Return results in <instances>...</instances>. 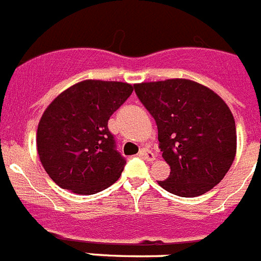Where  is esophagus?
Here are the masks:
<instances>
[{"label": "esophagus", "instance_id": "esophagus-1", "mask_svg": "<svg viewBox=\"0 0 261 261\" xmlns=\"http://www.w3.org/2000/svg\"><path fill=\"white\" fill-rule=\"evenodd\" d=\"M140 156H141L142 159H145V161H154V159H155V155H154L149 149H146V147H144V149L140 150Z\"/></svg>", "mask_w": 261, "mask_h": 261}]
</instances>
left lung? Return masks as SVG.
<instances>
[{"label":"left lung","instance_id":"obj_1","mask_svg":"<svg viewBox=\"0 0 261 261\" xmlns=\"http://www.w3.org/2000/svg\"><path fill=\"white\" fill-rule=\"evenodd\" d=\"M136 94L158 126L170 175L158 181L181 197L204 195L220 183L237 153L231 111L213 90L184 78L142 82Z\"/></svg>","mask_w":261,"mask_h":261}]
</instances>
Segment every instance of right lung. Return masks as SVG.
<instances>
[{"instance_id": "right-lung-1", "label": "right lung", "mask_w": 261, "mask_h": 261, "mask_svg": "<svg viewBox=\"0 0 261 261\" xmlns=\"http://www.w3.org/2000/svg\"><path fill=\"white\" fill-rule=\"evenodd\" d=\"M132 91V85L124 82L86 80L62 91L45 108L36 147L57 186L93 195L119 179L126 161L116 150L108 120Z\"/></svg>"}]
</instances>
